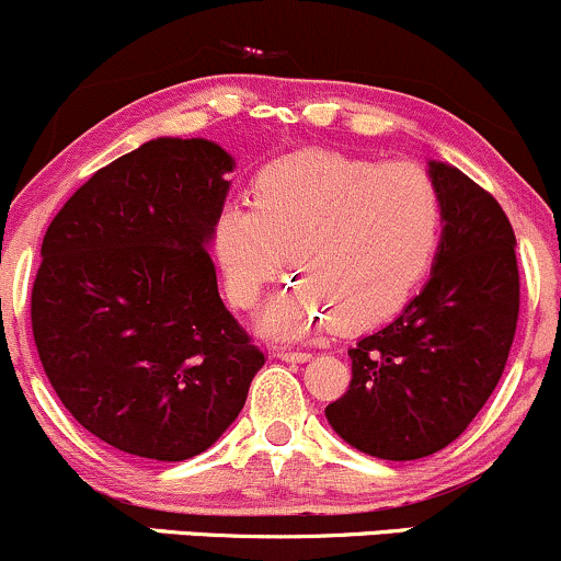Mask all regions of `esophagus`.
Returning a JSON list of instances; mask_svg holds the SVG:
<instances>
[{"label": "esophagus", "mask_w": 561, "mask_h": 561, "mask_svg": "<svg viewBox=\"0 0 561 561\" xmlns=\"http://www.w3.org/2000/svg\"><path fill=\"white\" fill-rule=\"evenodd\" d=\"M274 356H279V359L285 362H306L309 359V351H295V348H274Z\"/></svg>", "instance_id": "1"}]
</instances>
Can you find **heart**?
<instances>
[{"label": "heart", "mask_w": 561, "mask_h": 561, "mask_svg": "<svg viewBox=\"0 0 561 561\" xmlns=\"http://www.w3.org/2000/svg\"><path fill=\"white\" fill-rule=\"evenodd\" d=\"M442 229V194L421 164L306 149L263 164L250 207L226 205L213 239L226 295L242 311L263 298L287 252L300 279L268 306L261 328L300 337L335 319L341 330H367L402 311Z\"/></svg>", "instance_id": "b5f03b06"}]
</instances>
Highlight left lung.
Instances as JSON below:
<instances>
[{
    "label": "left lung",
    "mask_w": 561,
    "mask_h": 561,
    "mask_svg": "<svg viewBox=\"0 0 561 561\" xmlns=\"http://www.w3.org/2000/svg\"><path fill=\"white\" fill-rule=\"evenodd\" d=\"M445 207L434 274L391 324L362 337L346 393L324 408L356 450L415 460L458 439L495 391L519 319L516 237L490 191L428 162Z\"/></svg>",
    "instance_id": "obj_1"
}]
</instances>
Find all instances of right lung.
Returning <instances> with one entry per match:
<instances>
[{
	"label": "right lung",
	"mask_w": 561,
	"mask_h": 561,
	"mask_svg": "<svg viewBox=\"0 0 561 561\" xmlns=\"http://www.w3.org/2000/svg\"><path fill=\"white\" fill-rule=\"evenodd\" d=\"M231 170L213 140H149L73 191L45 233L31 290L39 362L64 408L122 453H205L266 362L205 250Z\"/></svg>",
	"instance_id": "right-lung-1"
}]
</instances>
